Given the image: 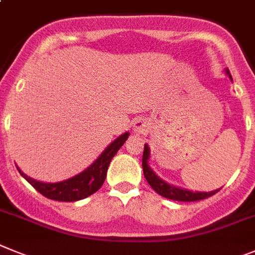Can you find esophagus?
<instances>
[{
    "mask_svg": "<svg viewBox=\"0 0 255 255\" xmlns=\"http://www.w3.org/2000/svg\"><path fill=\"white\" fill-rule=\"evenodd\" d=\"M133 130H134V132H137V133H143V132L146 130V123H145V122L141 121V119H138V121L134 122Z\"/></svg>",
    "mask_w": 255,
    "mask_h": 255,
    "instance_id": "34e87169",
    "label": "esophagus"
}]
</instances>
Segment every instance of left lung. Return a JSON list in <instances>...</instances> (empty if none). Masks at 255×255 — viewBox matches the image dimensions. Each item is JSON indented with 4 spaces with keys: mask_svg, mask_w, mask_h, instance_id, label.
I'll list each match as a JSON object with an SVG mask.
<instances>
[{
    "mask_svg": "<svg viewBox=\"0 0 255 255\" xmlns=\"http://www.w3.org/2000/svg\"><path fill=\"white\" fill-rule=\"evenodd\" d=\"M227 74H230L229 70H227ZM149 146L145 145L143 147V155H142V169H143V176H145L146 181L149 182V185L151 186L152 190L158 192L159 195L164 196V198L170 199V200H177V201H198L203 200V199H207L212 195L217 194L220 190H214V191L210 192H192L189 190L178 189V187H174L172 185H168L164 181L160 180L156 174L152 172L151 168L147 165V159H149Z\"/></svg>",
    "mask_w": 255,
    "mask_h": 255,
    "instance_id": "1",
    "label": "left lung"
}]
</instances>
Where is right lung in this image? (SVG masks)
Here are the masks:
<instances>
[{"label":"right lung","instance_id":"obj_1","mask_svg":"<svg viewBox=\"0 0 255 255\" xmlns=\"http://www.w3.org/2000/svg\"><path fill=\"white\" fill-rule=\"evenodd\" d=\"M129 134L125 133L118 137L113 143L108 146V149L99 156L94 164L83 170L78 176L69 178V180L63 181L57 183H45L35 181L30 177L25 176L19 168L21 176L25 178L30 185L34 187L38 192H41L43 196L51 199V200L57 201H77L81 199H85L103 186L104 181L106 178V172L109 167L110 161L114 158V155L118 152L122 145L126 142Z\"/></svg>","mask_w":255,"mask_h":255}]
</instances>
